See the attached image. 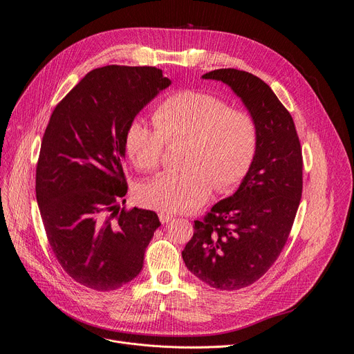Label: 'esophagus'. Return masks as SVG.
I'll use <instances>...</instances> for the list:
<instances>
[{"instance_id":"obj_1","label":"esophagus","mask_w":354,"mask_h":354,"mask_svg":"<svg viewBox=\"0 0 354 354\" xmlns=\"http://www.w3.org/2000/svg\"><path fill=\"white\" fill-rule=\"evenodd\" d=\"M159 219H160L162 224H167V222L174 219V215L167 214V212H160V214H159Z\"/></svg>"}]
</instances>
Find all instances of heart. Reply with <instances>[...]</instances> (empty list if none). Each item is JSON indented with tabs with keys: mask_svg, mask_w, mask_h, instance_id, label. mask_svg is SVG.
<instances>
[{
	"mask_svg": "<svg viewBox=\"0 0 354 354\" xmlns=\"http://www.w3.org/2000/svg\"><path fill=\"white\" fill-rule=\"evenodd\" d=\"M155 126L135 119L126 132V152L140 171L160 165L166 142L183 140L180 171L158 175L138 196L143 205L165 212L199 207L212 194L227 191L245 176L252 163L258 132L248 111L207 91L185 90L160 102Z\"/></svg>",
	"mask_w": 354,
	"mask_h": 354,
	"instance_id": "1",
	"label": "heart"
}]
</instances>
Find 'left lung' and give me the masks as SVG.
Returning <instances> with one entry per match:
<instances>
[{
  "label": "left lung",
  "instance_id": "obj_1",
  "mask_svg": "<svg viewBox=\"0 0 354 354\" xmlns=\"http://www.w3.org/2000/svg\"><path fill=\"white\" fill-rule=\"evenodd\" d=\"M202 79L231 87L257 123V149L234 195L195 221L182 251L187 268L218 290H239L261 278L283 251L303 192V156L288 110L251 73L219 68Z\"/></svg>",
  "mask_w": 354,
  "mask_h": 354
}]
</instances>
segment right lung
<instances>
[{
    "label": "right lung",
    "instance_id": "1",
    "mask_svg": "<svg viewBox=\"0 0 354 354\" xmlns=\"http://www.w3.org/2000/svg\"><path fill=\"white\" fill-rule=\"evenodd\" d=\"M169 86L156 67L106 66L87 73L50 118L35 196L55 258L87 288L110 291L132 281L160 225L153 211H127L119 202L127 192V127Z\"/></svg>",
    "mask_w": 354,
    "mask_h": 354
}]
</instances>
